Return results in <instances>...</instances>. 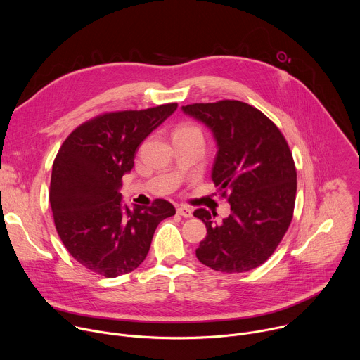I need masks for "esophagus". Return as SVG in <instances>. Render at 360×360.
Instances as JSON below:
<instances>
[{"label": "esophagus", "instance_id": "1", "mask_svg": "<svg viewBox=\"0 0 360 360\" xmlns=\"http://www.w3.org/2000/svg\"><path fill=\"white\" fill-rule=\"evenodd\" d=\"M176 212H178V215H181V217H184V218H192V217H193L192 210L188 208V207H178Z\"/></svg>", "mask_w": 360, "mask_h": 360}]
</instances>
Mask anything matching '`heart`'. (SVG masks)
<instances>
[{
    "instance_id": "heart-1",
    "label": "heart",
    "mask_w": 360,
    "mask_h": 360,
    "mask_svg": "<svg viewBox=\"0 0 360 360\" xmlns=\"http://www.w3.org/2000/svg\"><path fill=\"white\" fill-rule=\"evenodd\" d=\"M175 135H200V131H199V128L195 127V125H188V124H185V125H181V127H178V128L175 129L174 136H175Z\"/></svg>"
}]
</instances>
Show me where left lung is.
Here are the masks:
<instances>
[{
  "instance_id": "obj_1",
  "label": "left lung",
  "mask_w": 360,
  "mask_h": 360,
  "mask_svg": "<svg viewBox=\"0 0 360 360\" xmlns=\"http://www.w3.org/2000/svg\"><path fill=\"white\" fill-rule=\"evenodd\" d=\"M181 110L211 129L218 148L212 181L219 191H229L231 214L222 222L203 208L193 212L207 226L196 258L226 274L258 268L293 217L296 169L290 149L278 127L245 102L225 99Z\"/></svg>"
}]
</instances>
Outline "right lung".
<instances>
[{
	"label": "right lung",
	"mask_w": 360,
	"mask_h": 360,
	"mask_svg": "<svg viewBox=\"0 0 360 360\" xmlns=\"http://www.w3.org/2000/svg\"><path fill=\"white\" fill-rule=\"evenodd\" d=\"M176 107L104 114L79 125L60 148L49 203L64 246L86 269L105 278L132 272L145 261L160 222L175 215L165 199L128 207L120 191L138 146Z\"/></svg>",
	"instance_id": "1"
}]
</instances>
